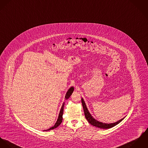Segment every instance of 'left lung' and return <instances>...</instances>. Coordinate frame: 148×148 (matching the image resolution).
Instances as JSON below:
<instances>
[{
    "mask_svg": "<svg viewBox=\"0 0 148 148\" xmlns=\"http://www.w3.org/2000/svg\"><path fill=\"white\" fill-rule=\"evenodd\" d=\"M82 100V106H83V108L84 110V113L85 115V117L87 119V120L88 121V123L90 124H91V125H92L94 127H98L99 128H102V129H108V128H112L114 127H115V125H116L117 124H118L119 123H120L125 117L121 119V120L117 121V122H115L114 123H111V124H106V123H103L101 122H100L98 120H95L91 115L90 114V113L89 112L86 103L83 100V99H81Z\"/></svg>",
    "mask_w": 148,
    "mask_h": 148,
    "instance_id": "obj_1",
    "label": "left lung"
}]
</instances>
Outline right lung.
Instances as JSON below:
<instances>
[{"label": "right lung", "mask_w": 148, "mask_h": 148, "mask_svg": "<svg viewBox=\"0 0 148 148\" xmlns=\"http://www.w3.org/2000/svg\"><path fill=\"white\" fill-rule=\"evenodd\" d=\"M74 91V87H71L69 90L68 91H67L66 92V95H65V99L66 100L67 99L69 98L71 96V95L72 94V93ZM64 106H65V102L63 103L62 104V106L61 107V110L60 111V114L58 115V119L56 123V124H54V125L51 128H50L49 129L47 130H44V131H50V130H54L56 128H57L62 123V115H63V112H64Z\"/></svg>", "instance_id": "1"}]
</instances>
